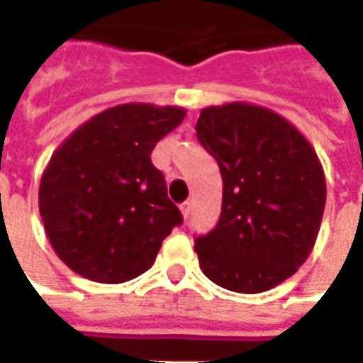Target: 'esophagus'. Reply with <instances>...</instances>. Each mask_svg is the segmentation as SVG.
<instances>
[{"label":"esophagus","instance_id":"esophagus-1","mask_svg":"<svg viewBox=\"0 0 363 363\" xmlns=\"http://www.w3.org/2000/svg\"><path fill=\"white\" fill-rule=\"evenodd\" d=\"M190 210H192V204H190V200H186V202H182V204H181L182 216L189 218V216H190Z\"/></svg>","mask_w":363,"mask_h":363}]
</instances>
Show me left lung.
Returning <instances> with one entry per match:
<instances>
[{"instance_id": "8db88e82", "label": "left lung", "mask_w": 363, "mask_h": 363, "mask_svg": "<svg viewBox=\"0 0 363 363\" xmlns=\"http://www.w3.org/2000/svg\"><path fill=\"white\" fill-rule=\"evenodd\" d=\"M196 138L224 182L216 228L194 240L200 269L228 291H269L305 263L320 230L326 181L316 151L285 118L245 102L204 108Z\"/></svg>"}]
</instances>
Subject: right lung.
Returning a JSON list of instances; mask_svg holds the SVG:
<instances>
[{
    "label": "right lung",
    "mask_w": 363,
    "mask_h": 363,
    "mask_svg": "<svg viewBox=\"0 0 363 363\" xmlns=\"http://www.w3.org/2000/svg\"><path fill=\"white\" fill-rule=\"evenodd\" d=\"M186 111L121 104L94 116L50 157L39 210L52 250L78 275L125 283L145 273L182 224L151 153Z\"/></svg>",
    "instance_id": "1"
}]
</instances>
